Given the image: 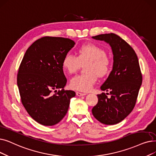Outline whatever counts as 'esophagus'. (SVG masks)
Masks as SVG:
<instances>
[{"label": "esophagus", "instance_id": "esophagus-1", "mask_svg": "<svg viewBox=\"0 0 156 156\" xmlns=\"http://www.w3.org/2000/svg\"><path fill=\"white\" fill-rule=\"evenodd\" d=\"M76 95L78 96H85V95H87L86 93H81V92H76Z\"/></svg>", "mask_w": 156, "mask_h": 156}]
</instances>
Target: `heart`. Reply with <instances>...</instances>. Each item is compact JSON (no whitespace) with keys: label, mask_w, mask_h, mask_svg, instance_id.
Here are the masks:
<instances>
[{"label":"heart","mask_w":156,"mask_h":156,"mask_svg":"<svg viewBox=\"0 0 156 156\" xmlns=\"http://www.w3.org/2000/svg\"><path fill=\"white\" fill-rule=\"evenodd\" d=\"M76 54V57L66 54L62 58V67L68 73L73 74L80 69L81 64L88 62L85 68L87 73L74 76L70 81V87L74 90L89 91L96 83L98 76L103 78L110 73L112 59L103 48L95 44L80 46Z\"/></svg>","instance_id":"b5f03b06"}]
</instances>
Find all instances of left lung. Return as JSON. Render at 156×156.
<instances>
[{
	"instance_id": "1",
	"label": "left lung",
	"mask_w": 156,
	"mask_h": 156,
	"mask_svg": "<svg viewBox=\"0 0 156 156\" xmlns=\"http://www.w3.org/2000/svg\"><path fill=\"white\" fill-rule=\"evenodd\" d=\"M92 38L110 44L113 54V66L101 87L102 90L110 91L111 97L108 98L105 92L98 94V102L92 112L100 122L116 124L129 115L136 105L142 83L138 59L132 47L115 34H99Z\"/></svg>"
}]
</instances>
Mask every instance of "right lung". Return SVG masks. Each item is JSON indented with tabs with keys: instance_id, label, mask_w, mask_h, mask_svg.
<instances>
[{
	"instance_id": "right-lung-1",
	"label": "right lung",
	"mask_w": 156,
	"mask_h": 156,
	"mask_svg": "<svg viewBox=\"0 0 156 156\" xmlns=\"http://www.w3.org/2000/svg\"><path fill=\"white\" fill-rule=\"evenodd\" d=\"M74 44L68 38L43 37L27 50L20 65L17 85L22 103L29 115L43 126L58 123L76 95L64 89L67 79L62 66L64 56Z\"/></svg>"
}]
</instances>
